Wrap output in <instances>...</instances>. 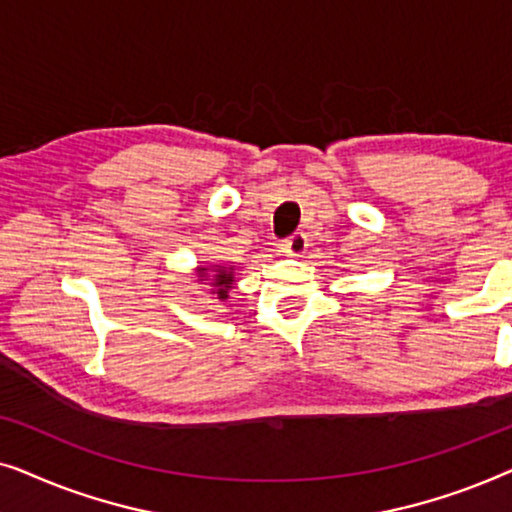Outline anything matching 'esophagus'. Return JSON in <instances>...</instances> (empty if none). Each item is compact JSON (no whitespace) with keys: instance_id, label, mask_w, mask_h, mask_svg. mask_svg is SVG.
Returning a JSON list of instances; mask_svg holds the SVG:
<instances>
[{"instance_id":"1","label":"esophagus","mask_w":512,"mask_h":512,"mask_svg":"<svg viewBox=\"0 0 512 512\" xmlns=\"http://www.w3.org/2000/svg\"><path fill=\"white\" fill-rule=\"evenodd\" d=\"M307 249V237L303 233H293L282 242V251L286 256H303Z\"/></svg>"}]
</instances>
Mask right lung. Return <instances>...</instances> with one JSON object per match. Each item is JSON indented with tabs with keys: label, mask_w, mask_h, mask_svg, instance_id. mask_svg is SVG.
Segmentation results:
<instances>
[{
	"label": "right lung",
	"mask_w": 512,
	"mask_h": 512,
	"mask_svg": "<svg viewBox=\"0 0 512 512\" xmlns=\"http://www.w3.org/2000/svg\"><path fill=\"white\" fill-rule=\"evenodd\" d=\"M202 272H205V268H202ZM214 284L219 286V298H226L230 284H233V275H230L228 270H221V268H219V270H216Z\"/></svg>",
	"instance_id": "right-lung-1"
}]
</instances>
